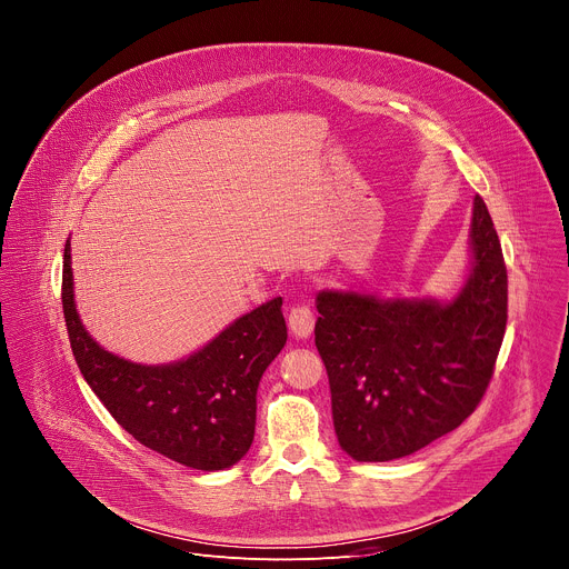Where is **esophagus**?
Segmentation results:
<instances>
[{"instance_id": "1", "label": "esophagus", "mask_w": 569, "mask_h": 569, "mask_svg": "<svg viewBox=\"0 0 569 569\" xmlns=\"http://www.w3.org/2000/svg\"><path fill=\"white\" fill-rule=\"evenodd\" d=\"M315 327V315L308 306H295L288 315V329L290 336L297 340H308Z\"/></svg>"}]
</instances>
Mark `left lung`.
Listing matches in <instances>:
<instances>
[{"label":"left lung","mask_w":569,"mask_h":569,"mask_svg":"<svg viewBox=\"0 0 569 569\" xmlns=\"http://www.w3.org/2000/svg\"><path fill=\"white\" fill-rule=\"evenodd\" d=\"M470 268L450 297L319 290L315 347L331 385L340 448L356 461L408 457L477 408L507 329V268L493 220L472 198Z\"/></svg>","instance_id":"left-lung-1"}]
</instances>
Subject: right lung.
<instances>
[{
	"label": "right lung",
	"mask_w": 569,
	"mask_h": 569,
	"mask_svg": "<svg viewBox=\"0 0 569 569\" xmlns=\"http://www.w3.org/2000/svg\"><path fill=\"white\" fill-rule=\"evenodd\" d=\"M281 303L274 297L240 315L182 360L132 362L103 349L80 321L64 246L62 310L80 373L141 446L196 470H224L248 455L259 382L288 340Z\"/></svg>",
	"instance_id": "add662e5"
}]
</instances>
